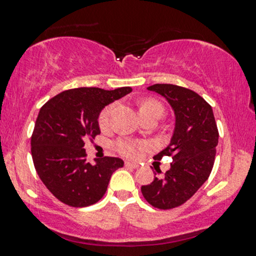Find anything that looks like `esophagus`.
Here are the masks:
<instances>
[{"mask_svg": "<svg viewBox=\"0 0 256 256\" xmlns=\"http://www.w3.org/2000/svg\"><path fill=\"white\" fill-rule=\"evenodd\" d=\"M125 167L137 169L138 167H140V164H138V163H134V162H125Z\"/></svg>", "mask_w": 256, "mask_h": 256, "instance_id": "esophagus-1", "label": "esophagus"}]
</instances>
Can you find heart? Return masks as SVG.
<instances>
[{"instance_id":"heart-1","label":"heart","mask_w":256,"mask_h":256,"mask_svg":"<svg viewBox=\"0 0 256 256\" xmlns=\"http://www.w3.org/2000/svg\"><path fill=\"white\" fill-rule=\"evenodd\" d=\"M112 108H113L112 104L106 106L102 110H101L100 114H98V122L101 130H107V128H108ZM138 112H140V116H155V118L158 120L163 114H164V107L162 106V104H160L158 101L154 100V98H146V100L142 101L140 106H138ZM116 149L118 150V152L122 154V156L134 158H137V156L140 154L142 150L144 149V146L140 143H136V142L119 140L116 143Z\"/></svg>"}]
</instances>
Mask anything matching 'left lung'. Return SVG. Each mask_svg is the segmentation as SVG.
Wrapping results in <instances>:
<instances>
[{
    "label": "left lung",
    "mask_w": 256,
    "mask_h": 256,
    "mask_svg": "<svg viewBox=\"0 0 256 256\" xmlns=\"http://www.w3.org/2000/svg\"><path fill=\"white\" fill-rule=\"evenodd\" d=\"M167 98L175 113V128L169 146L155 156H172L170 169L162 178L142 186L150 205L169 210L186 202L210 176L218 144V128L212 107L190 89L158 83L148 87Z\"/></svg>",
    "instance_id": "left-lung-1"
}]
</instances>
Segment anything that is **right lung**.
<instances>
[{"label": "right lung", "instance_id": "obj_1", "mask_svg": "<svg viewBox=\"0 0 256 256\" xmlns=\"http://www.w3.org/2000/svg\"><path fill=\"white\" fill-rule=\"evenodd\" d=\"M131 87L104 90L82 87L64 90L39 110L30 152L40 180L60 202L86 208L102 198L110 175L124 166L118 158L87 162L84 142L100 134L101 110L131 93Z\"/></svg>", "mask_w": 256, "mask_h": 256}]
</instances>
